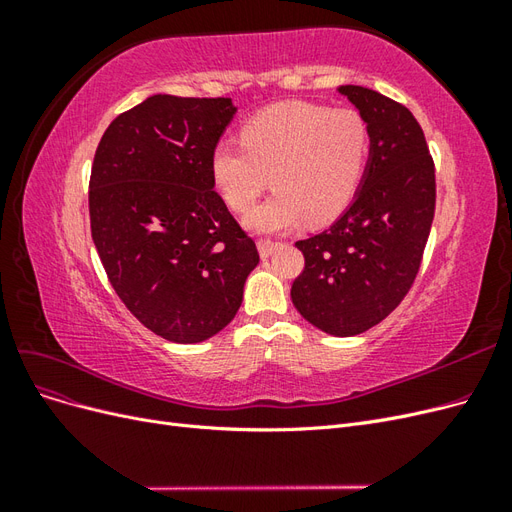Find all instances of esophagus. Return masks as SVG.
<instances>
[{
  "label": "esophagus",
  "mask_w": 512,
  "mask_h": 512,
  "mask_svg": "<svg viewBox=\"0 0 512 512\" xmlns=\"http://www.w3.org/2000/svg\"><path fill=\"white\" fill-rule=\"evenodd\" d=\"M280 245L277 241H271V239H258V252H260V258H269L273 252H275V247Z\"/></svg>",
  "instance_id": "obj_1"
}]
</instances>
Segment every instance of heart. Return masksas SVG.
<instances>
[{"label": "heart", "instance_id": "b5f03b06", "mask_svg": "<svg viewBox=\"0 0 512 512\" xmlns=\"http://www.w3.org/2000/svg\"><path fill=\"white\" fill-rule=\"evenodd\" d=\"M369 128L354 108L280 102L247 119L239 143L215 145L209 173L235 211H247L267 190L275 194L245 218L256 232H284L305 218L329 224L361 188Z\"/></svg>", "mask_w": 512, "mask_h": 512}]
</instances>
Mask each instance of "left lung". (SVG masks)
<instances>
[{
	"instance_id": "8db88e82",
	"label": "left lung",
	"mask_w": 512,
	"mask_h": 512,
	"mask_svg": "<svg viewBox=\"0 0 512 512\" xmlns=\"http://www.w3.org/2000/svg\"><path fill=\"white\" fill-rule=\"evenodd\" d=\"M369 128V160L350 207L320 235L297 241L305 269L290 297L316 329L352 337L406 297L436 209V170L404 104L359 85L337 87Z\"/></svg>"
}]
</instances>
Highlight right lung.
Here are the masks:
<instances>
[{
  "label": "right lung",
  "mask_w": 512,
  "mask_h": 512,
  "mask_svg": "<svg viewBox=\"0 0 512 512\" xmlns=\"http://www.w3.org/2000/svg\"><path fill=\"white\" fill-rule=\"evenodd\" d=\"M235 113L230 98L151 96L113 119L91 166V237L108 280L175 344L220 333L260 260L209 173Z\"/></svg>",
  "instance_id": "obj_1"
}]
</instances>
